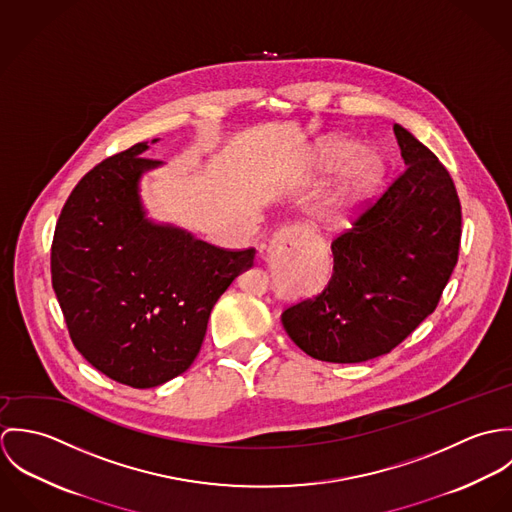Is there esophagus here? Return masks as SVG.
I'll use <instances>...</instances> for the list:
<instances>
[{"label": "esophagus", "instance_id": "esophagus-1", "mask_svg": "<svg viewBox=\"0 0 512 512\" xmlns=\"http://www.w3.org/2000/svg\"><path fill=\"white\" fill-rule=\"evenodd\" d=\"M305 232H309L305 226H301V224H295V226H288V228L280 230V234L276 236V240L286 244V242H292L293 238H297L299 234H305Z\"/></svg>", "mask_w": 512, "mask_h": 512}]
</instances>
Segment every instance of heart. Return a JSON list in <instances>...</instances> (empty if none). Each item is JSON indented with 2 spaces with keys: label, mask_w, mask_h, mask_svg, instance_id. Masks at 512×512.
Wrapping results in <instances>:
<instances>
[{
  "label": "heart",
  "mask_w": 512,
  "mask_h": 512,
  "mask_svg": "<svg viewBox=\"0 0 512 512\" xmlns=\"http://www.w3.org/2000/svg\"><path fill=\"white\" fill-rule=\"evenodd\" d=\"M359 149L361 146L349 138H329L315 149L311 163L315 179H323L344 165L327 195L331 211H345L361 203L382 181L384 165L380 157L368 151L359 153Z\"/></svg>",
  "instance_id": "1"
}]
</instances>
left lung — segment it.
I'll return each mask as SVG.
<instances>
[{"instance_id": "obj_1", "label": "left lung", "mask_w": 512, "mask_h": 512, "mask_svg": "<svg viewBox=\"0 0 512 512\" xmlns=\"http://www.w3.org/2000/svg\"><path fill=\"white\" fill-rule=\"evenodd\" d=\"M408 165L333 244L327 288L282 313L293 343L317 361L365 363L390 353L434 309L457 264L461 205L447 169L406 128Z\"/></svg>"}]
</instances>
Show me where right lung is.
Instances as JSON below:
<instances>
[{"label": "right lung", "instance_id": "1", "mask_svg": "<svg viewBox=\"0 0 512 512\" xmlns=\"http://www.w3.org/2000/svg\"><path fill=\"white\" fill-rule=\"evenodd\" d=\"M147 147L112 155L78 181L51 248L53 290L76 351L132 388L193 365L211 309L256 256L147 219L140 181L163 165L142 157Z\"/></svg>", "mask_w": 512, "mask_h": 512}]
</instances>
